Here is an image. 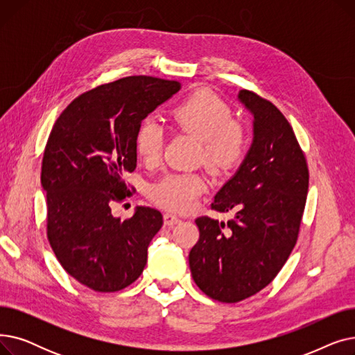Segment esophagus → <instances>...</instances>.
<instances>
[{
  "instance_id": "esophagus-1",
  "label": "esophagus",
  "mask_w": 355,
  "mask_h": 355,
  "mask_svg": "<svg viewBox=\"0 0 355 355\" xmlns=\"http://www.w3.org/2000/svg\"><path fill=\"white\" fill-rule=\"evenodd\" d=\"M180 221H181V218L175 214H171V213L164 214V225L165 226H174V225H178Z\"/></svg>"
}]
</instances>
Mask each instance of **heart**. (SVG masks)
Here are the masks:
<instances>
[{"label": "heart", "instance_id": "b5f03b06", "mask_svg": "<svg viewBox=\"0 0 355 355\" xmlns=\"http://www.w3.org/2000/svg\"><path fill=\"white\" fill-rule=\"evenodd\" d=\"M233 116L232 106L206 89L193 93L171 112L175 129L201 141L200 159L216 174L230 173L248 154V128ZM164 144L162 125L154 116L145 118L135 134L138 157L146 164L158 162ZM207 189L209 181L200 173H174L153 185L151 198L165 210L184 213L196 206Z\"/></svg>", "mask_w": 355, "mask_h": 355}]
</instances>
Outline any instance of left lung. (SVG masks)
<instances>
[{
    "mask_svg": "<svg viewBox=\"0 0 355 355\" xmlns=\"http://www.w3.org/2000/svg\"><path fill=\"white\" fill-rule=\"evenodd\" d=\"M239 99L254 118V138L236 175L211 209L234 211L227 223L201 216L189 254L197 286L211 300L236 304L266 288L293 250L305 210L309 171L284 114L252 90Z\"/></svg>",
    "mask_w": 355,
    "mask_h": 355,
    "instance_id": "1",
    "label": "left lung"
}]
</instances>
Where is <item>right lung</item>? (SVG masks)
I'll return each mask as SVG.
<instances>
[{"instance_id": "right-lung-1", "label": "right lung", "mask_w": 355, "mask_h": 355, "mask_svg": "<svg viewBox=\"0 0 355 355\" xmlns=\"http://www.w3.org/2000/svg\"><path fill=\"white\" fill-rule=\"evenodd\" d=\"M180 89L177 80L123 78L82 93L53 125L42 162L47 239L62 268L92 291H122L144 272L162 214L138 207L121 220L110 206L135 191L125 175L137 168L138 125Z\"/></svg>"}]
</instances>
